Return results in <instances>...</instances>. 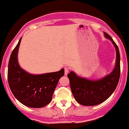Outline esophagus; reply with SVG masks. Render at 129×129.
Returning <instances> with one entry per match:
<instances>
[{"mask_svg": "<svg viewBox=\"0 0 129 129\" xmlns=\"http://www.w3.org/2000/svg\"><path fill=\"white\" fill-rule=\"evenodd\" d=\"M69 72H70V68H69L68 67H64V74H65V75H67Z\"/></svg>", "mask_w": 129, "mask_h": 129, "instance_id": "esophagus-1", "label": "esophagus"}]
</instances>
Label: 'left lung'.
Listing matches in <instances>:
<instances>
[{"label": "left lung", "mask_w": 129, "mask_h": 129, "mask_svg": "<svg viewBox=\"0 0 129 129\" xmlns=\"http://www.w3.org/2000/svg\"><path fill=\"white\" fill-rule=\"evenodd\" d=\"M104 35L113 42L116 50V67L111 74L97 81L81 78L73 72L67 75L75 99L84 106H94L104 102L112 94L119 83L121 72L119 48L110 35L107 33H104Z\"/></svg>", "instance_id": "8db88e82"}]
</instances>
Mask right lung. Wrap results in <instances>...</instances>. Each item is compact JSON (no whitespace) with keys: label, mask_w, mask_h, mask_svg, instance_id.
<instances>
[{"label":"right lung","mask_w":129,"mask_h":129,"mask_svg":"<svg viewBox=\"0 0 129 129\" xmlns=\"http://www.w3.org/2000/svg\"><path fill=\"white\" fill-rule=\"evenodd\" d=\"M21 38L10 55L8 80L12 93L25 106L41 108L50 102L57 84L64 75V69L44 75H30L21 69L18 62V48Z\"/></svg>","instance_id":"obj_1"}]
</instances>
